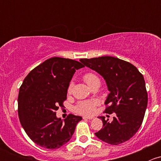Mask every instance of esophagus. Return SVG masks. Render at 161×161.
<instances>
[{
	"label": "esophagus",
	"instance_id": "esophagus-1",
	"mask_svg": "<svg viewBox=\"0 0 161 161\" xmlns=\"http://www.w3.org/2000/svg\"><path fill=\"white\" fill-rule=\"evenodd\" d=\"M84 120H91V119H93V117H89V116H83L82 117Z\"/></svg>",
	"mask_w": 161,
	"mask_h": 161
}]
</instances>
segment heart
Returning <instances> with one entry per match:
<instances>
[{
    "mask_svg": "<svg viewBox=\"0 0 161 161\" xmlns=\"http://www.w3.org/2000/svg\"><path fill=\"white\" fill-rule=\"evenodd\" d=\"M83 79L87 85H90L93 81L99 79L96 75L93 73H86L85 75L83 76ZM71 90V85L69 86V92H70ZM99 102L97 100H86V101H81L78 103L75 108L76 112L82 114H92L95 111L96 108L98 106Z\"/></svg>",
    "mask_w": 161,
    "mask_h": 161,
    "instance_id": "heart-1",
    "label": "heart"
}]
</instances>
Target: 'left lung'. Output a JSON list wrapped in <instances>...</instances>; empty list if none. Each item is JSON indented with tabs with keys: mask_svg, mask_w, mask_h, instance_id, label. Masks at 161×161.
<instances>
[{
	"mask_svg": "<svg viewBox=\"0 0 161 161\" xmlns=\"http://www.w3.org/2000/svg\"><path fill=\"white\" fill-rule=\"evenodd\" d=\"M80 61L105 79L110 93L104 112L115 113L111 122L100 117L103 128L95 133L96 136L111 145L126 142L139 130L147 110L148 96L143 75L131 63L114 57L85 58Z\"/></svg>",
	"mask_w": 161,
	"mask_h": 161,
	"instance_id": "left-lung-1",
	"label": "left lung"
}]
</instances>
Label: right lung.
I'll use <instances>...</instances> for the list:
<instances>
[{"instance_id": "right-lung-1", "label": "right lung", "mask_w": 161, "mask_h": 161, "mask_svg": "<svg viewBox=\"0 0 161 161\" xmlns=\"http://www.w3.org/2000/svg\"><path fill=\"white\" fill-rule=\"evenodd\" d=\"M80 62L54 57L32 69L25 78L18 97L19 121L29 137L43 148L58 149L71 139L82 117L58 118L56 111L67 99L68 88Z\"/></svg>"}]
</instances>
